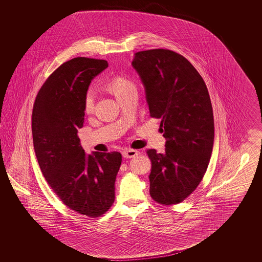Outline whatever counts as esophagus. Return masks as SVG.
<instances>
[{
  "label": "esophagus",
  "mask_w": 262,
  "mask_h": 262,
  "mask_svg": "<svg viewBox=\"0 0 262 262\" xmlns=\"http://www.w3.org/2000/svg\"><path fill=\"white\" fill-rule=\"evenodd\" d=\"M138 154H139V151H136V150H126V151H123V157L125 159H132V158L136 157Z\"/></svg>",
  "instance_id": "1"
}]
</instances>
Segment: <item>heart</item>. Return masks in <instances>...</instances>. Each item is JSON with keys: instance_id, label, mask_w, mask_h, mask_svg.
<instances>
[{"instance_id": "b5f03b06", "label": "heart", "mask_w": 262, "mask_h": 262, "mask_svg": "<svg viewBox=\"0 0 262 262\" xmlns=\"http://www.w3.org/2000/svg\"><path fill=\"white\" fill-rule=\"evenodd\" d=\"M108 89L111 92L116 96L117 99L121 98L122 96L127 94L128 92L136 90L134 83L123 77H116L114 79H111L108 83ZM96 102V90L95 89H88L84 95L83 99V106H84V111L86 113H90L94 111Z\"/></svg>"}]
</instances>
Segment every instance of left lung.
Returning <instances> with one entry per match:
<instances>
[{
  "instance_id": "8db88e82",
  "label": "left lung",
  "mask_w": 262,
  "mask_h": 262,
  "mask_svg": "<svg viewBox=\"0 0 262 262\" xmlns=\"http://www.w3.org/2000/svg\"><path fill=\"white\" fill-rule=\"evenodd\" d=\"M132 65L141 79L151 117L160 121L165 151L149 150L150 194L162 205L183 202L196 189L214 142L209 94L194 66L170 50L135 53Z\"/></svg>"
}]
</instances>
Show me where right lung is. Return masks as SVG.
Here are the masks:
<instances>
[{
	"instance_id": "1",
	"label": "right lung",
	"mask_w": 262,
	"mask_h": 262,
	"mask_svg": "<svg viewBox=\"0 0 262 262\" xmlns=\"http://www.w3.org/2000/svg\"><path fill=\"white\" fill-rule=\"evenodd\" d=\"M103 59L76 57L45 81L32 110V138L41 172L64 205L98 217L115 199L118 151L86 155L78 129L84 122L83 99L93 79L106 69Z\"/></svg>"
}]
</instances>
